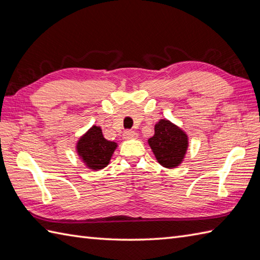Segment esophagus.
Returning a JSON list of instances; mask_svg holds the SVG:
<instances>
[{
  "label": "esophagus",
  "instance_id": "obj_1",
  "mask_svg": "<svg viewBox=\"0 0 260 260\" xmlns=\"http://www.w3.org/2000/svg\"><path fill=\"white\" fill-rule=\"evenodd\" d=\"M123 138L125 140H131V139H137L138 138V134L136 131H132V130H126L124 131L123 134Z\"/></svg>",
  "mask_w": 260,
  "mask_h": 260
}]
</instances>
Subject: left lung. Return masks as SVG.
<instances>
[{"mask_svg":"<svg viewBox=\"0 0 260 260\" xmlns=\"http://www.w3.org/2000/svg\"><path fill=\"white\" fill-rule=\"evenodd\" d=\"M148 143L158 162L168 169L182 164L189 145L186 132L167 119L155 123L154 135L149 138Z\"/></svg>","mask_w":260,"mask_h":260,"instance_id":"1","label":"left lung"}]
</instances>
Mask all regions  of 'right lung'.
Returning a JSON list of instances; mask_svg holds the SVG:
<instances>
[{"label":"right lung","mask_w":260,"mask_h":260,"mask_svg":"<svg viewBox=\"0 0 260 260\" xmlns=\"http://www.w3.org/2000/svg\"><path fill=\"white\" fill-rule=\"evenodd\" d=\"M118 145L107 140L100 126L92 125L77 142V153L86 168L101 170L109 165Z\"/></svg>","instance_id":"1"}]
</instances>
